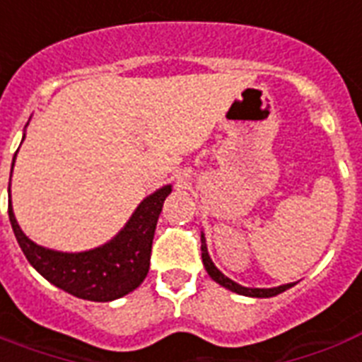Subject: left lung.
<instances>
[{"label":"left lung","mask_w":362,"mask_h":362,"mask_svg":"<svg viewBox=\"0 0 362 362\" xmlns=\"http://www.w3.org/2000/svg\"><path fill=\"white\" fill-rule=\"evenodd\" d=\"M201 257H203V264L209 276L214 281H218L220 286H223L226 289L233 293H238V295H244V297H257V298H269V297H276V295H280L286 289L293 287L295 284H284V286L278 287H269V289H264V287H244L237 281H233L231 278H227L223 272H220V269L212 263V259L209 255V250H206V238H204V233H201Z\"/></svg>","instance_id":"8db88e82"}]
</instances>
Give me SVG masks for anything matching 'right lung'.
I'll return each mask as SVG.
<instances>
[{
    "instance_id": "1",
    "label": "right lung",
    "mask_w": 362,
    "mask_h": 362,
    "mask_svg": "<svg viewBox=\"0 0 362 362\" xmlns=\"http://www.w3.org/2000/svg\"><path fill=\"white\" fill-rule=\"evenodd\" d=\"M170 192L173 187L163 186L152 195H148L112 240L88 252H56L30 240L14 218L11 201H8V220L25 259L42 278H47L59 289L71 293L73 297L93 300V303H109L136 289L146 278L150 269L153 233L165 199ZM8 197H11V184H8Z\"/></svg>"
}]
</instances>
